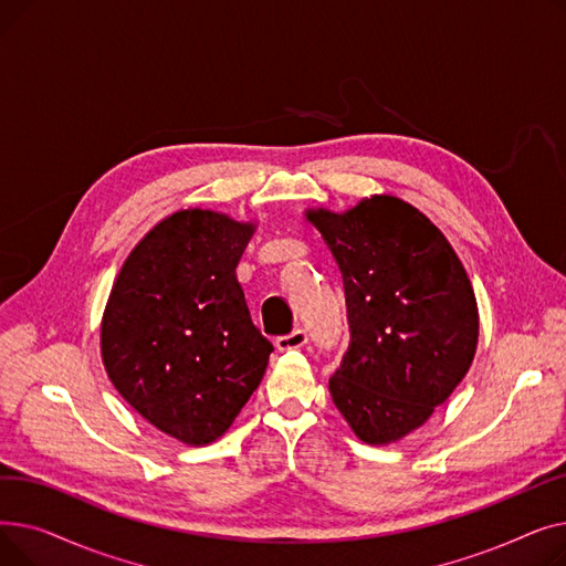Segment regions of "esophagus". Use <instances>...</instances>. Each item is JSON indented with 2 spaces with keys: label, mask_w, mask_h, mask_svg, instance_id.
I'll return each mask as SVG.
<instances>
[{
  "label": "esophagus",
  "mask_w": 566,
  "mask_h": 566,
  "mask_svg": "<svg viewBox=\"0 0 566 566\" xmlns=\"http://www.w3.org/2000/svg\"><path fill=\"white\" fill-rule=\"evenodd\" d=\"M307 344V333L303 328H295L291 335H284V337H277L275 339V346L277 350H291V348H301Z\"/></svg>",
  "instance_id": "34e87169"
}]
</instances>
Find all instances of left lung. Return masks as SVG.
Returning <instances> with one entry per match:
<instances>
[{
  "label": "left lung",
  "instance_id": "left-lung-1",
  "mask_svg": "<svg viewBox=\"0 0 566 566\" xmlns=\"http://www.w3.org/2000/svg\"><path fill=\"white\" fill-rule=\"evenodd\" d=\"M344 280L350 344L331 378L344 420L367 444L420 429L468 374L480 314L442 231L408 201L374 195L344 213L310 208Z\"/></svg>",
  "mask_w": 566,
  "mask_h": 566
}]
</instances>
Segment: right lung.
<instances>
[{"mask_svg":"<svg viewBox=\"0 0 566 566\" xmlns=\"http://www.w3.org/2000/svg\"><path fill=\"white\" fill-rule=\"evenodd\" d=\"M254 229L208 208L167 216L128 254L103 312L101 355L118 395L195 448L233 424L273 353L235 280Z\"/></svg>","mask_w":566,"mask_h":566,"instance_id":"1","label":"right lung"}]
</instances>
